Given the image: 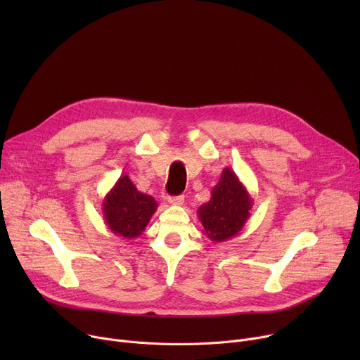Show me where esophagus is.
Returning a JSON list of instances; mask_svg holds the SVG:
<instances>
[{"instance_id":"esophagus-1","label":"esophagus","mask_w":360,"mask_h":360,"mask_svg":"<svg viewBox=\"0 0 360 360\" xmlns=\"http://www.w3.org/2000/svg\"><path fill=\"white\" fill-rule=\"evenodd\" d=\"M169 204L172 205H182L184 204V195H176V197H169L167 198Z\"/></svg>"}]
</instances>
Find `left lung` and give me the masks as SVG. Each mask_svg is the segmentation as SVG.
Returning a JSON list of instances; mask_svg holds the SVG:
<instances>
[{
	"label": "left lung",
	"mask_w": 360,
	"mask_h": 360,
	"mask_svg": "<svg viewBox=\"0 0 360 360\" xmlns=\"http://www.w3.org/2000/svg\"><path fill=\"white\" fill-rule=\"evenodd\" d=\"M252 198L232 169L224 167L212 190V198L202 204L197 214L204 235L213 242L235 238L251 216Z\"/></svg>",
	"instance_id": "1"
}]
</instances>
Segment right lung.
Here are the masks:
<instances>
[{"mask_svg": "<svg viewBox=\"0 0 360 360\" xmlns=\"http://www.w3.org/2000/svg\"><path fill=\"white\" fill-rule=\"evenodd\" d=\"M158 209L156 200L140 193L128 175H122L102 202L108 229L125 239L139 238Z\"/></svg>", "mask_w": 360, "mask_h": 360, "instance_id": "1", "label": "right lung"}]
</instances>
